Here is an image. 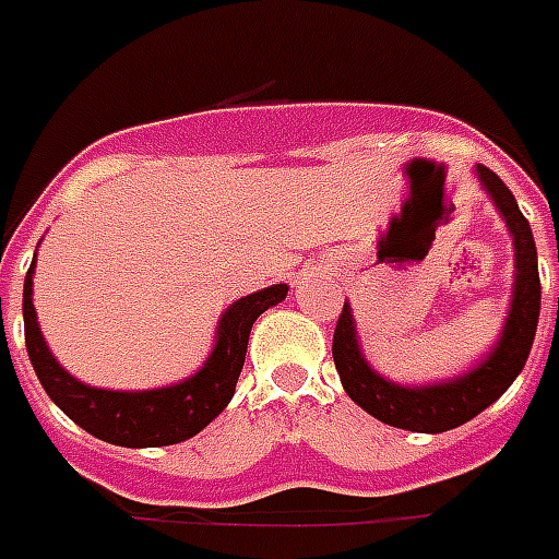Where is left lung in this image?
I'll use <instances>...</instances> for the list:
<instances>
[{"mask_svg": "<svg viewBox=\"0 0 559 559\" xmlns=\"http://www.w3.org/2000/svg\"><path fill=\"white\" fill-rule=\"evenodd\" d=\"M474 179L492 200L495 212L501 215L507 233L513 238V292H510L501 333L492 347L456 377H444L433 383H394L368 362L356 330L354 309L347 300L333 335L335 371L342 377L347 397L356 406H362L368 415H374L377 421L413 433H444L472 421L474 415L484 413L486 406H492L513 385L534 347L539 297H543L534 233L510 188L489 167H474Z\"/></svg>", "mask_w": 559, "mask_h": 559, "instance_id": "1", "label": "left lung"}]
</instances>
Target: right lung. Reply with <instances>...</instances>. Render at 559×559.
Wrapping results in <instances>:
<instances>
[{"label": "right lung", "instance_id": "1", "mask_svg": "<svg viewBox=\"0 0 559 559\" xmlns=\"http://www.w3.org/2000/svg\"><path fill=\"white\" fill-rule=\"evenodd\" d=\"M285 295L288 285L276 283L226 306L217 318L212 350L185 380L155 389H103L70 374L49 350L37 324L32 259L23 285L25 350L49 401L82 430L120 448H162L197 436L229 406L255 318L283 304Z\"/></svg>", "mask_w": 559, "mask_h": 559}]
</instances>
